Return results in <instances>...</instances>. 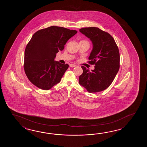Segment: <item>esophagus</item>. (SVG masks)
<instances>
[{
  "mask_svg": "<svg viewBox=\"0 0 147 147\" xmlns=\"http://www.w3.org/2000/svg\"><path fill=\"white\" fill-rule=\"evenodd\" d=\"M69 66H70V67H76V65H74V64H70Z\"/></svg>",
  "mask_w": 147,
  "mask_h": 147,
  "instance_id": "esophagus-1",
  "label": "esophagus"
}]
</instances>
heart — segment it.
I'll return each instance as SVG.
<instances>
[{"instance_id":"obj_1","label":"heart","mask_w":147,"mask_h":147,"mask_svg":"<svg viewBox=\"0 0 147 147\" xmlns=\"http://www.w3.org/2000/svg\"><path fill=\"white\" fill-rule=\"evenodd\" d=\"M86 41V40H82V41Z\"/></svg>"}]
</instances>
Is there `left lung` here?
<instances>
[{"label": "left lung", "mask_w": 147, "mask_h": 147, "mask_svg": "<svg viewBox=\"0 0 147 147\" xmlns=\"http://www.w3.org/2000/svg\"><path fill=\"white\" fill-rule=\"evenodd\" d=\"M79 31L92 42L89 59L95 66L91 71L81 67L83 73L79 77V83L91 93L104 90L111 84L119 71L118 48L113 37L99 28H83Z\"/></svg>", "instance_id": "8db88e82"}]
</instances>
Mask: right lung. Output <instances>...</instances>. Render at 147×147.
<instances>
[{"mask_svg":"<svg viewBox=\"0 0 147 147\" xmlns=\"http://www.w3.org/2000/svg\"><path fill=\"white\" fill-rule=\"evenodd\" d=\"M77 33L75 30L51 26L33 34L24 57L25 72L32 84L49 90L59 83L69 65L55 61L56 53L63 50L67 41Z\"/></svg>","mask_w":147,"mask_h":147,"instance_id":"obj_1","label":"right lung"}]
</instances>
